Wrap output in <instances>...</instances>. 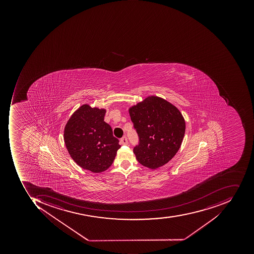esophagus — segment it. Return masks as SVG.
I'll use <instances>...</instances> for the list:
<instances>
[{"label": "esophagus", "mask_w": 254, "mask_h": 254, "mask_svg": "<svg viewBox=\"0 0 254 254\" xmlns=\"http://www.w3.org/2000/svg\"><path fill=\"white\" fill-rule=\"evenodd\" d=\"M121 144H124V145L128 144L127 138L126 136H124V137L121 138Z\"/></svg>", "instance_id": "34e87169"}]
</instances>
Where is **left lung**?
Wrapping results in <instances>:
<instances>
[{"label": "left lung", "mask_w": 254, "mask_h": 254, "mask_svg": "<svg viewBox=\"0 0 254 254\" xmlns=\"http://www.w3.org/2000/svg\"><path fill=\"white\" fill-rule=\"evenodd\" d=\"M139 136L133 153L141 165L156 169L171 160L183 143L186 121L181 112L166 100L151 95L129 108Z\"/></svg>", "instance_id": "obj_1"}]
</instances>
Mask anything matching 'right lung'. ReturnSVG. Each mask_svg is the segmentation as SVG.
Segmentation results:
<instances>
[{"label":"right lung","mask_w":254,"mask_h":254,"mask_svg":"<svg viewBox=\"0 0 254 254\" xmlns=\"http://www.w3.org/2000/svg\"><path fill=\"white\" fill-rule=\"evenodd\" d=\"M106 110L81 105L71 115L64 129V141L71 159L92 173L105 171L113 163L119 140L104 121Z\"/></svg>","instance_id":"1"}]
</instances>
